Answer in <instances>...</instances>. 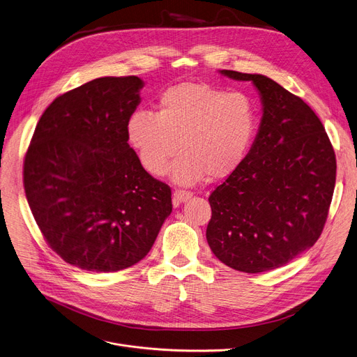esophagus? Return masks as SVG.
<instances>
[{
	"label": "esophagus",
	"mask_w": 357,
	"mask_h": 357,
	"mask_svg": "<svg viewBox=\"0 0 357 357\" xmlns=\"http://www.w3.org/2000/svg\"><path fill=\"white\" fill-rule=\"evenodd\" d=\"M192 198V194L189 191H182V189H176L174 192V205L178 206L182 202H186L188 199Z\"/></svg>",
	"instance_id": "1"
}]
</instances>
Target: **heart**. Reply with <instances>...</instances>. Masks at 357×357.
Listing matches in <instances>:
<instances>
[{"mask_svg":"<svg viewBox=\"0 0 357 357\" xmlns=\"http://www.w3.org/2000/svg\"><path fill=\"white\" fill-rule=\"evenodd\" d=\"M257 112L248 94L206 82H185L166 89L158 110H137L126 132L145 171L162 176L172 159V176L194 185L206 176L218 181L244 162L255 135Z\"/></svg>","mask_w":357,"mask_h":357,"instance_id":"heart-1","label":"heart"}]
</instances>
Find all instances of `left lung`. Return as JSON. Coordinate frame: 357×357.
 Here are the masks:
<instances>
[{
  "label": "left lung",
  "instance_id": "left-lung-1",
  "mask_svg": "<svg viewBox=\"0 0 357 357\" xmlns=\"http://www.w3.org/2000/svg\"><path fill=\"white\" fill-rule=\"evenodd\" d=\"M221 75L254 83L263 117L240 168L208 198L206 241L225 266L264 273L319 240L333 198L336 155L320 119L296 94L263 75Z\"/></svg>",
  "mask_w": 357,
  "mask_h": 357
}]
</instances>
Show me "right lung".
I'll return each instance as SVG.
<instances>
[{"instance_id": "1", "label": "right lung", "mask_w": 357, "mask_h": 357, "mask_svg": "<svg viewBox=\"0 0 357 357\" xmlns=\"http://www.w3.org/2000/svg\"><path fill=\"white\" fill-rule=\"evenodd\" d=\"M142 87L136 76L100 77L61 94L24 158V191L45 243L86 271L139 263L172 212L171 188L128 144Z\"/></svg>"}]
</instances>
